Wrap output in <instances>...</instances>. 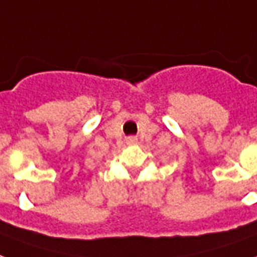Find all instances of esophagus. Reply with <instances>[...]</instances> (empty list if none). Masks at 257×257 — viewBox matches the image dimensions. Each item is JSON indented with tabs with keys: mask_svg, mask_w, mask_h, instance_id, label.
Returning <instances> with one entry per match:
<instances>
[{
	"mask_svg": "<svg viewBox=\"0 0 257 257\" xmlns=\"http://www.w3.org/2000/svg\"><path fill=\"white\" fill-rule=\"evenodd\" d=\"M138 143V138L136 136H129L126 138V144H136Z\"/></svg>",
	"mask_w": 257,
	"mask_h": 257,
	"instance_id": "obj_1",
	"label": "esophagus"
}]
</instances>
